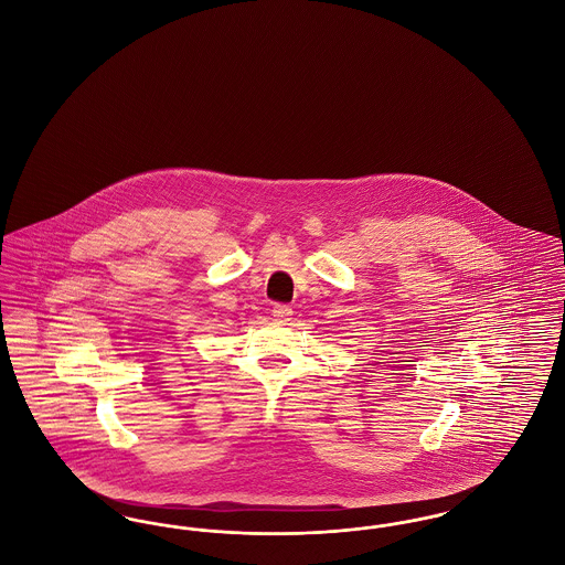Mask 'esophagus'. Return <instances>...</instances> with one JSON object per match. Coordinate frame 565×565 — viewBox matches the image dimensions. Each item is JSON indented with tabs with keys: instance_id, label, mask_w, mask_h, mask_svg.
Wrapping results in <instances>:
<instances>
[{
	"instance_id": "obj_1",
	"label": "esophagus",
	"mask_w": 565,
	"mask_h": 565,
	"mask_svg": "<svg viewBox=\"0 0 565 565\" xmlns=\"http://www.w3.org/2000/svg\"><path fill=\"white\" fill-rule=\"evenodd\" d=\"M273 318H275L277 322H290L292 309H290L288 305H275V307H273Z\"/></svg>"
}]
</instances>
